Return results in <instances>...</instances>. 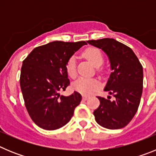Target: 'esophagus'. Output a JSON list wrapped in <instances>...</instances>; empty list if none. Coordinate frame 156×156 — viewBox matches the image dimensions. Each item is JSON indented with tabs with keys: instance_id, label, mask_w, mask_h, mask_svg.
<instances>
[{
	"instance_id": "obj_1",
	"label": "esophagus",
	"mask_w": 156,
	"mask_h": 156,
	"mask_svg": "<svg viewBox=\"0 0 156 156\" xmlns=\"http://www.w3.org/2000/svg\"><path fill=\"white\" fill-rule=\"evenodd\" d=\"M89 96H87V95H83V100H87L88 98H89Z\"/></svg>"
}]
</instances>
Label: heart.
Returning a JSON list of instances; mask_svg holds the SVG:
<instances>
[{"label": "heart", "mask_w": 156, "mask_h": 156, "mask_svg": "<svg viewBox=\"0 0 156 156\" xmlns=\"http://www.w3.org/2000/svg\"><path fill=\"white\" fill-rule=\"evenodd\" d=\"M83 57L88 59L95 67H99L103 62L102 54L97 48H88L83 54ZM66 72L67 74L72 78L76 76V59L74 57H71L66 63ZM98 86V82L94 79H87L81 77L75 81L73 84V89L83 94H90Z\"/></svg>", "instance_id": "b5f03b06"}]
</instances>
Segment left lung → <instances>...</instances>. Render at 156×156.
<instances>
[{
  "mask_svg": "<svg viewBox=\"0 0 156 156\" xmlns=\"http://www.w3.org/2000/svg\"><path fill=\"white\" fill-rule=\"evenodd\" d=\"M87 42L107 55L112 73L104 88L114 101L98 97L100 105L94 111L95 120L110 129L124 127L138 109L143 90V67L131 48L112 38Z\"/></svg>",
  "mask_w": 156,
  "mask_h": 156,
  "instance_id": "left-lung-1",
  "label": "left lung"
}]
</instances>
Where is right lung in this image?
Segmentation results:
<instances>
[{
  "label": "right lung",
  "mask_w": 156,
  "mask_h": 156,
  "mask_svg": "<svg viewBox=\"0 0 156 156\" xmlns=\"http://www.w3.org/2000/svg\"><path fill=\"white\" fill-rule=\"evenodd\" d=\"M85 41H53L37 47L23 62L20 87L25 105L32 120L47 130L67 124L82 99L74 91L69 96L60 94L70 84L66 63Z\"/></svg>",
  "instance_id": "right-lung-1"
}]
</instances>
